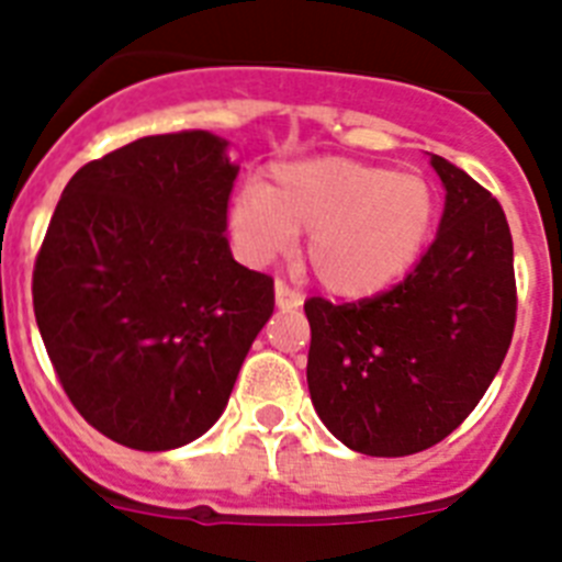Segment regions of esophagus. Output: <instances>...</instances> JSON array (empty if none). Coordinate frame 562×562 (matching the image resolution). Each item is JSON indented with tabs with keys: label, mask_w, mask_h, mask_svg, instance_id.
Segmentation results:
<instances>
[{
	"label": "esophagus",
	"mask_w": 562,
	"mask_h": 562,
	"mask_svg": "<svg viewBox=\"0 0 562 562\" xmlns=\"http://www.w3.org/2000/svg\"><path fill=\"white\" fill-rule=\"evenodd\" d=\"M301 304H304L301 292L290 290L284 281H276V306H278V310H297Z\"/></svg>",
	"instance_id": "1"
}]
</instances>
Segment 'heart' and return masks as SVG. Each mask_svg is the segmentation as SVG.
<instances>
[{
  "label": "heart",
  "instance_id": "heart-1",
  "mask_svg": "<svg viewBox=\"0 0 562 562\" xmlns=\"http://www.w3.org/2000/svg\"><path fill=\"white\" fill-rule=\"evenodd\" d=\"M436 216L419 173L349 157H306L270 168L231 205V233L250 265H265L306 233L304 256L321 284L340 297L385 290L411 270Z\"/></svg>",
  "mask_w": 562,
  "mask_h": 562
}]
</instances>
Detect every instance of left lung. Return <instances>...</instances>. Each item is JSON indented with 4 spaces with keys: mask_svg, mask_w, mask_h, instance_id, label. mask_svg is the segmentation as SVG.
<instances>
[{
    "mask_svg": "<svg viewBox=\"0 0 562 562\" xmlns=\"http://www.w3.org/2000/svg\"><path fill=\"white\" fill-rule=\"evenodd\" d=\"M445 188L434 245L391 292L304 304L306 382L346 448L411 456L453 434L498 374L515 329L513 236L493 193L430 154Z\"/></svg>",
    "mask_w": 562,
    "mask_h": 562,
    "instance_id": "obj_1",
    "label": "left lung"
}]
</instances>
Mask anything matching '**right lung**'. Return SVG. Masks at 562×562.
<instances>
[{"mask_svg":"<svg viewBox=\"0 0 562 562\" xmlns=\"http://www.w3.org/2000/svg\"><path fill=\"white\" fill-rule=\"evenodd\" d=\"M211 132L154 134L67 182L33 270V310L78 414L160 453L213 428L276 306L233 258L238 166Z\"/></svg>","mask_w":562,"mask_h":562,"instance_id":"obj_1","label":"right lung"}]
</instances>
